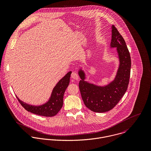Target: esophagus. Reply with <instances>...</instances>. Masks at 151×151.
<instances>
[{
    "mask_svg": "<svg viewBox=\"0 0 151 151\" xmlns=\"http://www.w3.org/2000/svg\"><path fill=\"white\" fill-rule=\"evenodd\" d=\"M71 77L73 79L76 80H77L78 79V74H77L76 72H73V73H71Z\"/></svg>",
    "mask_w": 151,
    "mask_h": 151,
    "instance_id": "obj_1",
    "label": "esophagus"
}]
</instances>
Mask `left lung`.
<instances>
[{
  "label": "left lung",
  "instance_id": "left-lung-1",
  "mask_svg": "<svg viewBox=\"0 0 151 151\" xmlns=\"http://www.w3.org/2000/svg\"><path fill=\"white\" fill-rule=\"evenodd\" d=\"M111 47H117L120 65L114 81L105 86H96L85 81V74L78 71L81 79L79 88L86 107L97 113L108 111L114 108L126 93L129 83L131 58L126 42L114 25L111 26Z\"/></svg>",
  "mask_w": 151,
  "mask_h": 151
}]
</instances>
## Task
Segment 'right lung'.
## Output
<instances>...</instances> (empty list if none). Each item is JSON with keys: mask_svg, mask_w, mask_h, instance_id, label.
<instances>
[{"mask_svg": "<svg viewBox=\"0 0 151 151\" xmlns=\"http://www.w3.org/2000/svg\"><path fill=\"white\" fill-rule=\"evenodd\" d=\"M71 71L66 74L55 86L49 100L41 106H32L28 105L20 101L17 96L19 102L22 106L28 111L35 114L52 117L55 116L61 109L63 104V96L65 91L70 83V77Z\"/></svg>", "mask_w": 151, "mask_h": 151, "instance_id": "right-lung-1", "label": "right lung"}]
</instances>
